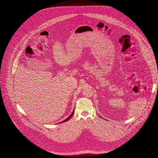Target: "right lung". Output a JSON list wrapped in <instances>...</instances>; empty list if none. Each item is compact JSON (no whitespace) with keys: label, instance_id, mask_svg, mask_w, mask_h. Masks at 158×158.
Returning a JSON list of instances; mask_svg holds the SVG:
<instances>
[{"label":"right lung","instance_id":"add662e5","mask_svg":"<svg viewBox=\"0 0 158 158\" xmlns=\"http://www.w3.org/2000/svg\"><path fill=\"white\" fill-rule=\"evenodd\" d=\"M74 111H75V110H74ZM74 111H73V113H72V114H71V115H69V117H68V118H66V120H64L62 122H60V123H63V122H65V121H67L69 120V119H70V118H71V117H72V115H73V114H74V112H75Z\"/></svg>","mask_w":158,"mask_h":158}]
</instances>
